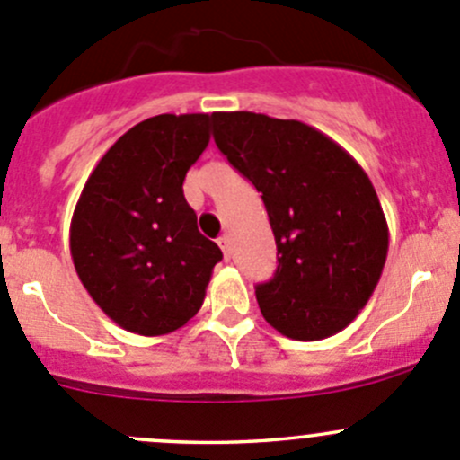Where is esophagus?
Segmentation results:
<instances>
[{"instance_id":"34e87169","label":"esophagus","mask_w":460,"mask_h":460,"mask_svg":"<svg viewBox=\"0 0 460 460\" xmlns=\"http://www.w3.org/2000/svg\"><path fill=\"white\" fill-rule=\"evenodd\" d=\"M217 244H220L222 253H225V258L229 260L231 258V240L229 235H222V238H217Z\"/></svg>"}]
</instances>
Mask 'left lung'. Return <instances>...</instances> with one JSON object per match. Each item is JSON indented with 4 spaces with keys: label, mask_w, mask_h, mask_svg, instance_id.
Masks as SVG:
<instances>
[{
    "label": "left lung",
    "mask_w": 460,
    "mask_h": 460,
    "mask_svg": "<svg viewBox=\"0 0 460 460\" xmlns=\"http://www.w3.org/2000/svg\"><path fill=\"white\" fill-rule=\"evenodd\" d=\"M213 140L262 193L278 247L256 287L264 320L294 341L342 332L372 298L389 229L372 180L341 146L298 119L213 113Z\"/></svg>",
    "instance_id": "obj_1"
}]
</instances>
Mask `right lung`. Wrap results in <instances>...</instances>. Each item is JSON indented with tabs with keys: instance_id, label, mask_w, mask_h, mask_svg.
<instances>
[{
	"instance_id": "right-lung-1",
	"label": "right lung",
	"mask_w": 460,
	"mask_h": 460,
	"mask_svg": "<svg viewBox=\"0 0 460 460\" xmlns=\"http://www.w3.org/2000/svg\"><path fill=\"white\" fill-rule=\"evenodd\" d=\"M208 113L155 115L128 128L88 175L71 220L82 285L115 324L162 336L202 307L222 252L184 200L208 144Z\"/></svg>"
}]
</instances>
